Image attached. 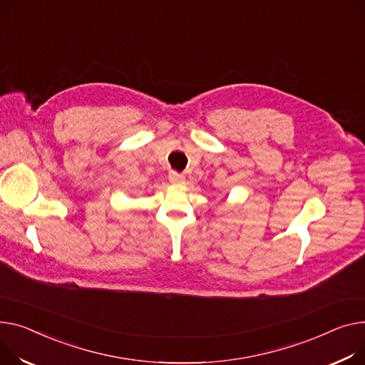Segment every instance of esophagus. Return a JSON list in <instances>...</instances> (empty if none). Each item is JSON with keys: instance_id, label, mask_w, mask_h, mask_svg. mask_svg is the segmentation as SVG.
I'll return each instance as SVG.
<instances>
[{"instance_id": "34e87169", "label": "esophagus", "mask_w": 365, "mask_h": 365, "mask_svg": "<svg viewBox=\"0 0 365 365\" xmlns=\"http://www.w3.org/2000/svg\"><path fill=\"white\" fill-rule=\"evenodd\" d=\"M168 180L172 182L173 185H180V183L185 180V176L180 175V173H178V172H170Z\"/></svg>"}]
</instances>
